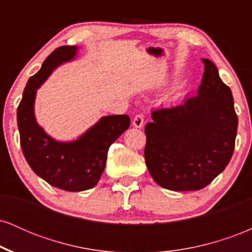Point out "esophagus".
Instances as JSON below:
<instances>
[{
    "instance_id": "34e87169",
    "label": "esophagus",
    "mask_w": 252,
    "mask_h": 252,
    "mask_svg": "<svg viewBox=\"0 0 252 252\" xmlns=\"http://www.w3.org/2000/svg\"><path fill=\"white\" fill-rule=\"evenodd\" d=\"M143 116L142 115H136L134 117V120H132V126H135V128H142L143 126Z\"/></svg>"
}]
</instances>
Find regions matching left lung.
Returning a JSON list of instances; mask_svg holds the SVG:
<instances>
[{"instance_id": "obj_1", "label": "left lung", "mask_w": 252, "mask_h": 252, "mask_svg": "<svg viewBox=\"0 0 252 252\" xmlns=\"http://www.w3.org/2000/svg\"><path fill=\"white\" fill-rule=\"evenodd\" d=\"M202 62L196 96L153 111L144 130L147 168L156 184L170 190L206 187L225 169L235 149L238 118L232 92L215 63Z\"/></svg>"}]
</instances>
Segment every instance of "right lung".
Wrapping results in <instances>:
<instances>
[{
    "instance_id": "obj_1",
    "label": "right lung",
    "mask_w": 252,
    "mask_h": 252,
    "mask_svg": "<svg viewBox=\"0 0 252 252\" xmlns=\"http://www.w3.org/2000/svg\"><path fill=\"white\" fill-rule=\"evenodd\" d=\"M77 46H62L52 52L41 68L30 78L17 108L20 143L33 172L57 189L82 192L99 181L108 158L109 147L129 128L128 115L104 116L74 141L54 140L39 126L34 114L36 90L54 68L73 60Z\"/></svg>"
}]
</instances>
